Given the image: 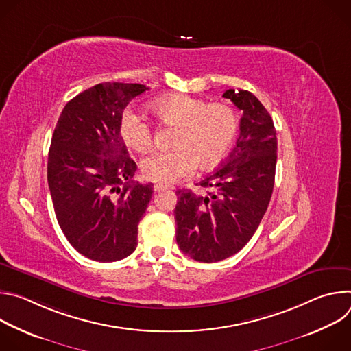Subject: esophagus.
I'll return each instance as SVG.
<instances>
[{
    "mask_svg": "<svg viewBox=\"0 0 351 351\" xmlns=\"http://www.w3.org/2000/svg\"><path fill=\"white\" fill-rule=\"evenodd\" d=\"M168 189H169V186H167V184H161V183L154 184V191H156V193H161V191H165V190H168Z\"/></svg>",
    "mask_w": 351,
    "mask_h": 351,
    "instance_id": "34e87169",
    "label": "esophagus"
}]
</instances>
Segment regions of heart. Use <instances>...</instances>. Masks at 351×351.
<instances>
[{
  "label": "heart",
  "instance_id": "b5f03b06",
  "mask_svg": "<svg viewBox=\"0 0 351 351\" xmlns=\"http://www.w3.org/2000/svg\"><path fill=\"white\" fill-rule=\"evenodd\" d=\"M154 114L167 125L176 126L171 152H154L141 161L145 180L161 184L189 176L197 167L213 168L230 152L237 136L236 112L221 103L208 104L203 98L168 94L152 104ZM119 134L133 152L143 153L153 141L147 119L128 108L119 119Z\"/></svg>",
  "mask_w": 351,
  "mask_h": 351
}]
</instances>
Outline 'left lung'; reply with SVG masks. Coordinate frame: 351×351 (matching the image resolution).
Segmentation results:
<instances>
[{
    "label": "left lung",
    "mask_w": 351,
    "mask_h": 351,
    "mask_svg": "<svg viewBox=\"0 0 351 351\" xmlns=\"http://www.w3.org/2000/svg\"><path fill=\"white\" fill-rule=\"evenodd\" d=\"M223 97L243 111L236 147L221 168L199 182L207 194L179 190L175 208L179 248L199 263L240 252L256 233L275 183L278 140L271 115L247 90L229 88Z\"/></svg>",
    "instance_id": "8db88e82"
}]
</instances>
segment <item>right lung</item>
Returning a JSON list of instances; mask_svg holds the SVG:
<instances>
[{
  "label": "right lung",
  "mask_w": 351,
  "mask_h": 351,
  "mask_svg": "<svg viewBox=\"0 0 351 351\" xmlns=\"http://www.w3.org/2000/svg\"><path fill=\"white\" fill-rule=\"evenodd\" d=\"M144 84L106 82L62 110L48 153L47 179L58 223L76 252L111 263L130 256L153 195L134 183L137 169L119 134V119Z\"/></svg>",
  "instance_id": "obj_1"
}]
</instances>
